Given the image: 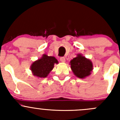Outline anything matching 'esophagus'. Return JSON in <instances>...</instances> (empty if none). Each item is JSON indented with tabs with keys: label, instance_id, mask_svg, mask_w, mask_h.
<instances>
[{
	"label": "esophagus",
	"instance_id": "1",
	"mask_svg": "<svg viewBox=\"0 0 120 120\" xmlns=\"http://www.w3.org/2000/svg\"><path fill=\"white\" fill-rule=\"evenodd\" d=\"M60 61L63 63H64L65 61H66V59H65L64 57H61L60 58Z\"/></svg>",
	"mask_w": 120,
	"mask_h": 120
}]
</instances>
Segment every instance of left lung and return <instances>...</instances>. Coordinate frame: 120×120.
Wrapping results in <instances>:
<instances>
[{
  "instance_id": "8db88e82",
  "label": "left lung",
  "mask_w": 120,
  "mask_h": 120,
  "mask_svg": "<svg viewBox=\"0 0 120 120\" xmlns=\"http://www.w3.org/2000/svg\"><path fill=\"white\" fill-rule=\"evenodd\" d=\"M70 64L74 74L80 78L89 75L93 69V65L90 60L86 59L80 54L70 61Z\"/></svg>"
}]
</instances>
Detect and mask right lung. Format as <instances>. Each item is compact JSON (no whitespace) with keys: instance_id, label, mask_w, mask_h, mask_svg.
I'll list each match as a JSON object with an SVG mask.
<instances>
[{"instance_id":"add662e5","label":"right lung","mask_w":120,"mask_h":120,"mask_svg":"<svg viewBox=\"0 0 120 120\" xmlns=\"http://www.w3.org/2000/svg\"><path fill=\"white\" fill-rule=\"evenodd\" d=\"M54 63H58L55 57L43 54L41 59L33 63L31 70L34 75L40 78H45L52 70Z\"/></svg>"}]
</instances>
